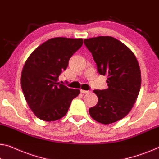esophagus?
Returning a JSON list of instances; mask_svg holds the SVG:
<instances>
[{
    "instance_id": "1",
    "label": "esophagus",
    "mask_w": 159,
    "mask_h": 159,
    "mask_svg": "<svg viewBox=\"0 0 159 159\" xmlns=\"http://www.w3.org/2000/svg\"><path fill=\"white\" fill-rule=\"evenodd\" d=\"M80 92H81V93H90V91H86V90H80Z\"/></svg>"
}]
</instances>
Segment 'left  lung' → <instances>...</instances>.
I'll return each mask as SVG.
<instances>
[{"instance_id": "left-lung-1", "label": "left lung", "mask_w": 159, "mask_h": 159, "mask_svg": "<svg viewBox=\"0 0 159 159\" xmlns=\"http://www.w3.org/2000/svg\"><path fill=\"white\" fill-rule=\"evenodd\" d=\"M101 75H107L108 89L94 90L98 103L89 108L92 118L110 124L127 116L136 103L141 89L138 61L131 49L111 36L84 39Z\"/></svg>"}]
</instances>
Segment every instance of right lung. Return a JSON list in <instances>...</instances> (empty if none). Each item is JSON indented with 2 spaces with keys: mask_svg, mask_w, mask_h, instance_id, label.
<instances>
[{
  "mask_svg": "<svg viewBox=\"0 0 159 159\" xmlns=\"http://www.w3.org/2000/svg\"><path fill=\"white\" fill-rule=\"evenodd\" d=\"M83 45L82 39L53 38L35 48L23 66L20 84L29 108L45 121H55L67 113L80 93L58 82L68 61Z\"/></svg>",
  "mask_w": 159,
  "mask_h": 159,
  "instance_id": "right-lung-1",
  "label": "right lung"
}]
</instances>
